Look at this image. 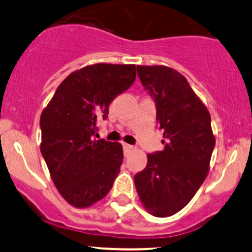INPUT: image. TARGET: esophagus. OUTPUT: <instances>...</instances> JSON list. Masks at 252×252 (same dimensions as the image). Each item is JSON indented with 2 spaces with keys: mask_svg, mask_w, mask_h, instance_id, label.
Here are the masks:
<instances>
[{
  "mask_svg": "<svg viewBox=\"0 0 252 252\" xmlns=\"http://www.w3.org/2000/svg\"><path fill=\"white\" fill-rule=\"evenodd\" d=\"M134 149V147L130 146L128 143H123V150H124V154H128L129 152H131V150Z\"/></svg>",
  "mask_w": 252,
  "mask_h": 252,
  "instance_id": "1",
  "label": "esophagus"
}]
</instances>
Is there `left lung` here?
I'll use <instances>...</instances> for the list:
<instances>
[{
  "instance_id": "obj_1",
  "label": "left lung",
  "mask_w": 252,
  "mask_h": 252,
  "mask_svg": "<svg viewBox=\"0 0 252 252\" xmlns=\"http://www.w3.org/2000/svg\"><path fill=\"white\" fill-rule=\"evenodd\" d=\"M137 74L156 106L163 150L148 154V163L135 175L144 207L155 217L184 209L207 175L216 140L211 116L186 78L167 66H141Z\"/></svg>"
}]
</instances>
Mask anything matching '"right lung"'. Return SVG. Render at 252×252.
Masks as SVG:
<instances>
[{"label":"right lung","mask_w":252,"mask_h":252,"mask_svg":"<svg viewBox=\"0 0 252 252\" xmlns=\"http://www.w3.org/2000/svg\"><path fill=\"white\" fill-rule=\"evenodd\" d=\"M136 79L135 65L96 63L58 86L40 118L41 154L60 194L89 207L109 193L123 161L121 143L94 140L97 122Z\"/></svg>","instance_id":"obj_1"}]
</instances>
